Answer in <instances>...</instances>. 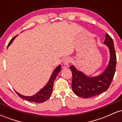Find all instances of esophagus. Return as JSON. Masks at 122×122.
<instances>
[{"instance_id": "1", "label": "esophagus", "mask_w": 122, "mask_h": 122, "mask_svg": "<svg viewBox=\"0 0 122 122\" xmlns=\"http://www.w3.org/2000/svg\"><path fill=\"white\" fill-rule=\"evenodd\" d=\"M71 61H72V59L71 58H69V57H66L65 59L64 60L63 62H64V65H68L71 62Z\"/></svg>"}]
</instances>
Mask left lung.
<instances>
[{
    "mask_svg": "<svg viewBox=\"0 0 122 122\" xmlns=\"http://www.w3.org/2000/svg\"><path fill=\"white\" fill-rule=\"evenodd\" d=\"M104 43L109 47L111 58L108 65L102 75L95 77H89L77 71L74 66L69 67L72 73L73 91L79 97L86 99L101 94L108 89L111 84L115 73L117 56L114 42L107 33Z\"/></svg>",
    "mask_w": 122,
    "mask_h": 122,
    "instance_id": "obj_1",
    "label": "left lung"
}]
</instances>
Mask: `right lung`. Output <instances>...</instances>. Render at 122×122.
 Here are the masks:
<instances>
[{"mask_svg": "<svg viewBox=\"0 0 122 122\" xmlns=\"http://www.w3.org/2000/svg\"><path fill=\"white\" fill-rule=\"evenodd\" d=\"M16 36H16L15 37L12 38L11 40L9 43L8 44V47L10 45L12 42L13 40H14L15 38L16 37ZM61 67L60 65L56 68V69L54 70V72H53L52 75L51 76V77H50V79L49 80V82L47 83V84L41 90H40L37 93H36V95H33V96H25L19 94V93H18V92H16V91H15V92H16V94H17L20 98L24 99L25 100H27V101H29L30 102H34V103H43V102H45L46 100H47V99L50 97V95H51V92H52L53 90L54 81V80H55L56 77L57 75L58 74V73L61 71Z\"/></svg>", "mask_w": 122, "mask_h": 122, "instance_id": "right-lung-1", "label": "right lung"}]
</instances>
